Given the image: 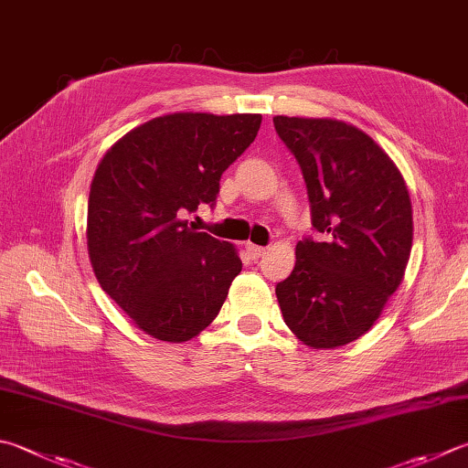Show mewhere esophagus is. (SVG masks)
I'll return each instance as SVG.
<instances>
[{
    "label": "esophagus",
    "mask_w": 468,
    "mask_h": 468,
    "mask_svg": "<svg viewBox=\"0 0 468 468\" xmlns=\"http://www.w3.org/2000/svg\"><path fill=\"white\" fill-rule=\"evenodd\" d=\"M246 252H249V257L252 261H259L264 252H267V249H262V246H257V244H250L246 242Z\"/></svg>",
    "instance_id": "esophagus-1"
}]
</instances>
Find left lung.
<instances>
[{"instance_id": "obj_1", "label": "left lung", "mask_w": 468, "mask_h": 468, "mask_svg": "<svg viewBox=\"0 0 468 468\" xmlns=\"http://www.w3.org/2000/svg\"><path fill=\"white\" fill-rule=\"evenodd\" d=\"M279 138L302 166L312 236L275 293L289 330L312 348L363 336L408 267L411 201L398 166L363 130L328 118L275 116Z\"/></svg>"}]
</instances>
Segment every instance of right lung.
Returning a JSON list of instances; mask_svg holds the SVG:
<instances>
[{
  "mask_svg": "<svg viewBox=\"0 0 468 468\" xmlns=\"http://www.w3.org/2000/svg\"><path fill=\"white\" fill-rule=\"evenodd\" d=\"M261 113H169L118 140L97 166L87 249L101 289L140 330L185 342L214 322L242 271L230 242L189 222L216 206L219 179L261 128Z\"/></svg>",
  "mask_w": 468,
  "mask_h": 468,
  "instance_id": "add662e5",
  "label": "right lung"
}]
</instances>
